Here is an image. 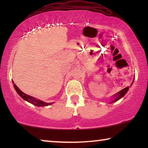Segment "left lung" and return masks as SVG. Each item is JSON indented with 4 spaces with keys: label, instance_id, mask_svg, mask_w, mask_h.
I'll use <instances>...</instances> for the list:
<instances>
[{
    "label": "left lung",
    "instance_id": "obj_1",
    "mask_svg": "<svg viewBox=\"0 0 148 148\" xmlns=\"http://www.w3.org/2000/svg\"><path fill=\"white\" fill-rule=\"evenodd\" d=\"M128 90H129V87H127V88H124V89H123V90H121L120 92H119L118 93H117V94L114 95V96H113V97H114L115 99H114V100L112 102H116V101H117L118 100H119V99H120V98H122V97L124 96L125 95V94H126V93H127V91H128Z\"/></svg>",
    "mask_w": 148,
    "mask_h": 148
}]
</instances>
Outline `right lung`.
I'll use <instances>...</instances> for the list:
<instances>
[{
    "label": "right lung",
    "mask_w": 148,
    "mask_h": 148,
    "mask_svg": "<svg viewBox=\"0 0 148 148\" xmlns=\"http://www.w3.org/2000/svg\"><path fill=\"white\" fill-rule=\"evenodd\" d=\"M14 84V83H13ZM14 88H15V90L17 91V92L18 93V94L22 98L24 99V100L27 101V102H29L30 103H32V104H33L35 105V106H48V105H50V104H52L51 103H46V102H42V101L40 100H37V99H36L35 98H33V97L30 96H28V95L24 94L23 92H21V90H19V88H18V87L16 86L15 84H14Z\"/></svg>",
    "instance_id": "add662e5"
}]
</instances>
